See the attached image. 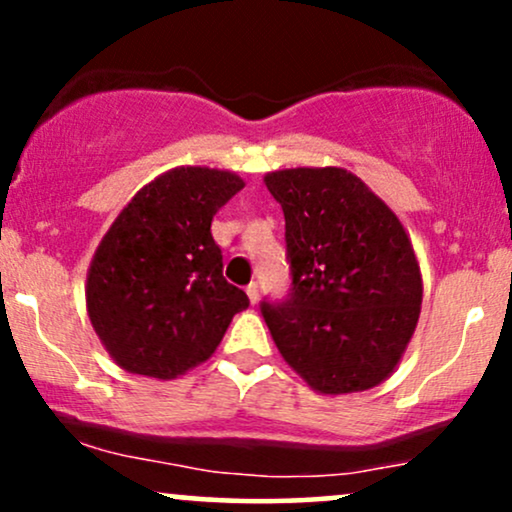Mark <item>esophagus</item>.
<instances>
[{
  "label": "esophagus",
  "instance_id": "34e87169",
  "mask_svg": "<svg viewBox=\"0 0 512 512\" xmlns=\"http://www.w3.org/2000/svg\"><path fill=\"white\" fill-rule=\"evenodd\" d=\"M245 293H248V298H250L252 305H257V301H260V286H257L255 281H252V284H248V289H245Z\"/></svg>",
  "mask_w": 512,
  "mask_h": 512
}]
</instances>
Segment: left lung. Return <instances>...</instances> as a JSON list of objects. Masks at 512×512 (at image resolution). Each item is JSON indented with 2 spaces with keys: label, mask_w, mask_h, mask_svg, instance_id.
Instances as JSON below:
<instances>
[{
  "label": "left lung",
  "mask_w": 512,
  "mask_h": 512,
  "mask_svg": "<svg viewBox=\"0 0 512 512\" xmlns=\"http://www.w3.org/2000/svg\"><path fill=\"white\" fill-rule=\"evenodd\" d=\"M264 185L286 219L293 289L262 315L284 361L320 395L390 378L414 337L424 298L402 221L349 170L284 168Z\"/></svg>",
  "instance_id": "obj_1"
}]
</instances>
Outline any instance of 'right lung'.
Segmentation results:
<instances>
[{"instance_id":"obj_1","label":"right lung","mask_w":512,"mask_h":512,"mask_svg":"<svg viewBox=\"0 0 512 512\" xmlns=\"http://www.w3.org/2000/svg\"><path fill=\"white\" fill-rule=\"evenodd\" d=\"M245 187L231 170L178 166L146 182L108 228L86 274V313L127 373L173 380L204 363L250 305L223 279L211 219Z\"/></svg>"}]
</instances>
